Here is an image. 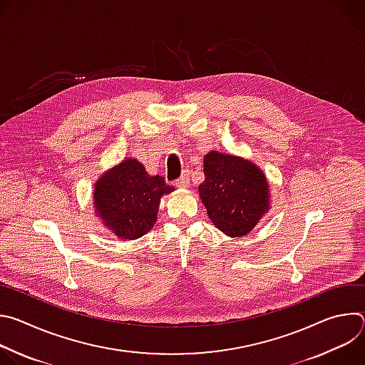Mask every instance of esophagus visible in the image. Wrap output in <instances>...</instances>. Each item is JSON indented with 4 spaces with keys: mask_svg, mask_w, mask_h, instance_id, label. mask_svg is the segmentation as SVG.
Listing matches in <instances>:
<instances>
[{
    "mask_svg": "<svg viewBox=\"0 0 365 365\" xmlns=\"http://www.w3.org/2000/svg\"><path fill=\"white\" fill-rule=\"evenodd\" d=\"M175 185H176L178 187H180V189H186V187H189L190 182H189V176H187V173H185L183 176H180L179 179H176Z\"/></svg>",
    "mask_w": 365,
    "mask_h": 365,
    "instance_id": "esophagus-1",
    "label": "esophagus"
}]
</instances>
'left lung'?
Returning a JSON list of instances; mask_svg holds the SVG:
<instances>
[{"instance_id": "1", "label": "left lung", "mask_w": 365, "mask_h": 365, "mask_svg": "<svg viewBox=\"0 0 365 365\" xmlns=\"http://www.w3.org/2000/svg\"><path fill=\"white\" fill-rule=\"evenodd\" d=\"M199 196L214 225L228 237H244L269 211L270 189L262 169L232 154L210 151L203 159Z\"/></svg>"}]
</instances>
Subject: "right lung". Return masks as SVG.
<instances>
[{"label":"right lung","instance_id":"obj_1","mask_svg":"<svg viewBox=\"0 0 365 365\" xmlns=\"http://www.w3.org/2000/svg\"><path fill=\"white\" fill-rule=\"evenodd\" d=\"M96 217L121 240H137L158 221L163 195L175 190L165 178L150 176L137 159H125L93 186Z\"/></svg>","mask_w":365,"mask_h":365}]
</instances>
